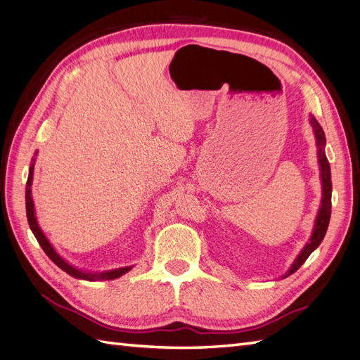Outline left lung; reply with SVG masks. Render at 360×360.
<instances>
[{"label":"left lung","instance_id":"obj_1","mask_svg":"<svg viewBox=\"0 0 360 360\" xmlns=\"http://www.w3.org/2000/svg\"><path fill=\"white\" fill-rule=\"evenodd\" d=\"M311 124H313L314 135H316V139H317V147H319V164H321V176H322V188H323L322 190L323 191L322 205H321L319 214H317L313 236H311L310 242H308V244L305 245V248L302 250V253L297 256L295 264L291 265V269L288 270L287 276H290L291 273H295L296 270H299L300 265H302L308 259V256H310L317 247H319V244L325 236V233H327L328 224H330V216H331V173H330L328 160H327V156H325V152H323L325 133L321 127V124L317 122L314 118H311Z\"/></svg>","mask_w":360,"mask_h":360}]
</instances>
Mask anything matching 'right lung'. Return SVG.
I'll use <instances>...</instances> for the list:
<instances>
[{"mask_svg": "<svg viewBox=\"0 0 360 360\" xmlns=\"http://www.w3.org/2000/svg\"><path fill=\"white\" fill-rule=\"evenodd\" d=\"M32 179H33V164L30 165V170H29V178H27V186H26V212H27V221H29V227L33 231V235H35L38 244L41 245V248L44 250V253L52 259V261L60 266L61 270H64L65 273H69L70 276L77 279H86V281H110V279H116L122 276L124 273H127L131 266H124V269H118V270H112V271H105V273H86V271H81L77 270L75 266L67 264L63 257H60L53 247L50 245V242L47 240V238L44 236V233L41 231L39 225L37 222L35 218V210H33V200H32Z\"/></svg>", "mask_w": 360, "mask_h": 360, "instance_id": "right-lung-1", "label": "right lung"}]
</instances>
